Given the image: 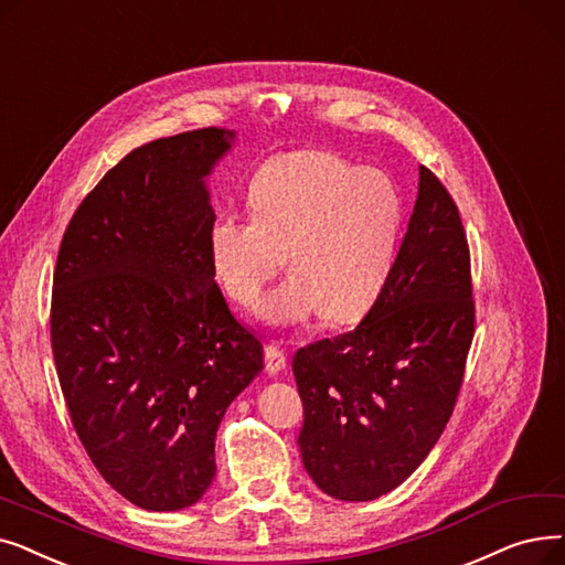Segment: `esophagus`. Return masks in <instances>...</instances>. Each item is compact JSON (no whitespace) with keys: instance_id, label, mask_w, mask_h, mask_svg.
Returning <instances> with one entry per match:
<instances>
[{"instance_id":"esophagus-1","label":"esophagus","mask_w":565,"mask_h":565,"mask_svg":"<svg viewBox=\"0 0 565 565\" xmlns=\"http://www.w3.org/2000/svg\"><path fill=\"white\" fill-rule=\"evenodd\" d=\"M264 361L268 374H278L287 365V354L282 352V347L278 342H268L264 349Z\"/></svg>"}]
</instances>
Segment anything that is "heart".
Returning a JSON list of instances; mask_svg holds the SVG:
<instances>
[{
  "mask_svg": "<svg viewBox=\"0 0 565 565\" xmlns=\"http://www.w3.org/2000/svg\"><path fill=\"white\" fill-rule=\"evenodd\" d=\"M248 202L253 213L223 211L206 234L211 271L232 301L255 308L287 259L291 276L264 306L276 327L321 312L347 324L377 303L405 230L391 174L329 151L287 153L255 174Z\"/></svg>",
  "mask_w": 565,
  "mask_h": 565,
  "instance_id": "heart-1",
  "label": "heart"
}]
</instances>
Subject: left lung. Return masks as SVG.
I'll use <instances>...</instances> for the list:
<instances>
[{
	"label": "left lung",
	"instance_id": "obj_1",
	"mask_svg": "<svg viewBox=\"0 0 565 565\" xmlns=\"http://www.w3.org/2000/svg\"><path fill=\"white\" fill-rule=\"evenodd\" d=\"M473 338L469 248L446 188L418 168L393 274L361 324L294 354L299 448L315 486L372 501L402 486L439 441Z\"/></svg>",
	"mask_w": 565,
	"mask_h": 565
}]
</instances>
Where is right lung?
Listing matches in <instances>:
<instances>
[{"mask_svg": "<svg viewBox=\"0 0 565 565\" xmlns=\"http://www.w3.org/2000/svg\"><path fill=\"white\" fill-rule=\"evenodd\" d=\"M234 140L200 128L132 149L73 213L52 280V354L75 433L98 473L156 513L209 490L218 425L264 367L206 250V179Z\"/></svg>", "mask_w": 565, "mask_h": 565, "instance_id": "1", "label": "right lung"}]
</instances>
